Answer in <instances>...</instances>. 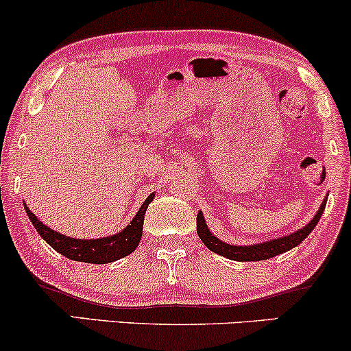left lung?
Listing matches in <instances>:
<instances>
[{
	"label": "left lung",
	"instance_id": "1",
	"mask_svg": "<svg viewBox=\"0 0 351 351\" xmlns=\"http://www.w3.org/2000/svg\"><path fill=\"white\" fill-rule=\"evenodd\" d=\"M327 196H325L324 203H322L320 208H318L317 215L313 216L304 228H300L299 231L292 232V234L277 237V239L265 241V243H257V244H249V245H234V244L224 243V241L217 239V237L213 234L211 231H209L206 219H204L203 213L201 211L198 213V216H196V231H198L199 239L203 241V244L206 245L209 251L219 254V256L226 257V259L239 261V263H251V261L256 263V261L271 259V257H276V256H279V254L291 251L292 247L299 245L302 241H304L305 237H307L310 232L315 229L317 223L320 221V217L325 211Z\"/></svg>",
	"mask_w": 351,
	"mask_h": 351
}]
</instances>
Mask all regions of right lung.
<instances>
[{"label": "right lung", "mask_w": 351, "mask_h": 351, "mask_svg": "<svg viewBox=\"0 0 351 351\" xmlns=\"http://www.w3.org/2000/svg\"><path fill=\"white\" fill-rule=\"evenodd\" d=\"M155 198V193H152L145 203L140 206L138 213H136L134 219L125 226L122 231L117 234L97 237V239H75V237H69L66 234L54 231L49 226L41 223L38 216L27 208L24 203V209H26L27 217L33 223V226L38 231V234L56 249L59 254L71 261H77V263H87V264H108L114 261L122 259V257L128 256L136 249L140 239H142L143 232V217L147 213L148 204Z\"/></svg>", "instance_id": "add662e5"}]
</instances>
